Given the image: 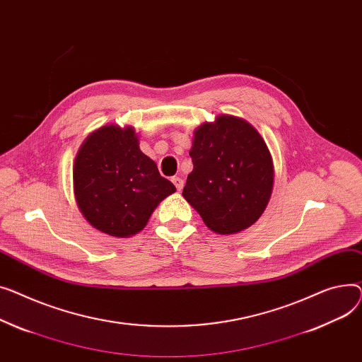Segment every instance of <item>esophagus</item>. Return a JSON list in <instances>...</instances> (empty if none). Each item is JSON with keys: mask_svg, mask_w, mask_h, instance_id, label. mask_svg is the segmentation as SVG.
<instances>
[{"mask_svg": "<svg viewBox=\"0 0 362 362\" xmlns=\"http://www.w3.org/2000/svg\"><path fill=\"white\" fill-rule=\"evenodd\" d=\"M173 182H174V185L177 187V189H178V191H181V189H182V187H184V180H182V178H180V177H174V178H173Z\"/></svg>", "mask_w": 362, "mask_h": 362, "instance_id": "esophagus-1", "label": "esophagus"}]
</instances>
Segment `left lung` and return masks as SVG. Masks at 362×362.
Masks as SVG:
<instances>
[{"mask_svg":"<svg viewBox=\"0 0 362 362\" xmlns=\"http://www.w3.org/2000/svg\"><path fill=\"white\" fill-rule=\"evenodd\" d=\"M193 173L184 199L214 232L228 235L256 222L273 188L269 148L247 121L221 115L200 125L189 151Z\"/></svg>","mask_w":362,"mask_h":362,"instance_id":"8db88e82","label":"left lung"}]
</instances>
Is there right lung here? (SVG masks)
Returning a JSON list of instances; mask_svg holds the SVG:
<instances>
[{
    "label": "right lung",
    "instance_id": "right-lung-1",
    "mask_svg": "<svg viewBox=\"0 0 362 362\" xmlns=\"http://www.w3.org/2000/svg\"><path fill=\"white\" fill-rule=\"evenodd\" d=\"M74 196L86 221L112 237L141 230L155 207L175 185L139 147L132 127L105 125L92 133L76 156Z\"/></svg>",
    "mask_w": 362,
    "mask_h": 362
}]
</instances>
